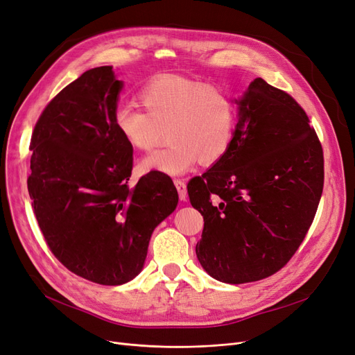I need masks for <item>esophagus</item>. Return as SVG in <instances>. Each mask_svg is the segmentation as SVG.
Masks as SVG:
<instances>
[{"instance_id": "esophagus-1", "label": "esophagus", "mask_w": 355, "mask_h": 355, "mask_svg": "<svg viewBox=\"0 0 355 355\" xmlns=\"http://www.w3.org/2000/svg\"><path fill=\"white\" fill-rule=\"evenodd\" d=\"M175 185H176V189L179 192V198L182 201H185L188 198V191H187V183L183 179H175Z\"/></svg>"}]
</instances>
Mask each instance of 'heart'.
<instances>
[{"label":"heart","mask_w":355,"mask_h":355,"mask_svg":"<svg viewBox=\"0 0 355 355\" xmlns=\"http://www.w3.org/2000/svg\"><path fill=\"white\" fill-rule=\"evenodd\" d=\"M144 110L119 105L113 125L126 144L150 151L164 139L170 144L147 155L139 172L182 175L196 163L214 164L234 143L239 109L234 97L216 84L182 76L153 78L139 92Z\"/></svg>","instance_id":"1"}]
</instances>
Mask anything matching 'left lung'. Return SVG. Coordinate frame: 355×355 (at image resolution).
I'll return each mask as SVG.
<instances>
[{
    "label": "left lung",
    "mask_w": 355,
    "mask_h": 355,
    "mask_svg": "<svg viewBox=\"0 0 355 355\" xmlns=\"http://www.w3.org/2000/svg\"><path fill=\"white\" fill-rule=\"evenodd\" d=\"M234 143L188 183L204 217L196 257L218 281L243 284L284 268L313 223L323 189V150L304 109L254 78L242 101Z\"/></svg>",
    "instance_id": "8db88e82"
}]
</instances>
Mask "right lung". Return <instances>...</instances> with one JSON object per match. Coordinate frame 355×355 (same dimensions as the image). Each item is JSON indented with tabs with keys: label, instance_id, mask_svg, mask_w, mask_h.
<instances>
[{
	"label": "right lung",
	"instance_id": "add662e5",
	"mask_svg": "<svg viewBox=\"0 0 355 355\" xmlns=\"http://www.w3.org/2000/svg\"><path fill=\"white\" fill-rule=\"evenodd\" d=\"M122 83L89 69L46 105L31 139L27 189L53 257L76 275L121 286L143 269L153 230L178 205L170 176L131 188L132 147L113 125Z\"/></svg>",
	"mask_w": 355,
	"mask_h": 355
}]
</instances>
